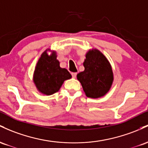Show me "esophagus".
<instances>
[{
  "label": "esophagus",
  "mask_w": 148,
  "mask_h": 148,
  "mask_svg": "<svg viewBox=\"0 0 148 148\" xmlns=\"http://www.w3.org/2000/svg\"><path fill=\"white\" fill-rule=\"evenodd\" d=\"M72 76L73 77H75L77 76V73H72Z\"/></svg>",
  "instance_id": "obj_1"
}]
</instances>
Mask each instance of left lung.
Instances as JSON below:
<instances>
[{
  "mask_svg": "<svg viewBox=\"0 0 148 148\" xmlns=\"http://www.w3.org/2000/svg\"><path fill=\"white\" fill-rule=\"evenodd\" d=\"M83 66L84 71L77 75L86 96L98 99L105 96L113 82V73L107 58L96 49L86 54Z\"/></svg>",
  "mask_w": 148,
  "mask_h": 148,
  "instance_id": "left-lung-1",
  "label": "left lung"
}]
</instances>
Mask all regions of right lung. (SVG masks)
Here are the masks:
<instances>
[{
  "instance_id": "add662e5",
  "label": "right lung",
  "mask_w": 148,
  "mask_h": 148,
  "mask_svg": "<svg viewBox=\"0 0 148 148\" xmlns=\"http://www.w3.org/2000/svg\"><path fill=\"white\" fill-rule=\"evenodd\" d=\"M56 56L55 51H52L49 55L46 49L41 54L35 68L34 82L38 92L45 95H52L57 92L64 81L72 77L67 70L60 67Z\"/></svg>"
}]
</instances>
